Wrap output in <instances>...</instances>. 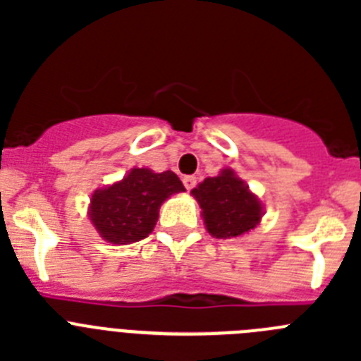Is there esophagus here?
I'll use <instances>...</instances> for the list:
<instances>
[{"label":"esophagus","instance_id":"1","mask_svg":"<svg viewBox=\"0 0 361 361\" xmlns=\"http://www.w3.org/2000/svg\"><path fill=\"white\" fill-rule=\"evenodd\" d=\"M183 183H184V186H186V190L191 191L193 188H195L197 177H195V175H186V177L183 178Z\"/></svg>","mask_w":361,"mask_h":361}]
</instances>
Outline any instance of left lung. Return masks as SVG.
<instances>
[{
	"instance_id": "obj_1",
	"label": "left lung",
	"mask_w": 361,
	"mask_h": 361,
	"mask_svg": "<svg viewBox=\"0 0 361 361\" xmlns=\"http://www.w3.org/2000/svg\"><path fill=\"white\" fill-rule=\"evenodd\" d=\"M191 195L202 209L204 226L216 238L240 237L257 228L264 215L262 202L231 168L204 178Z\"/></svg>"
}]
</instances>
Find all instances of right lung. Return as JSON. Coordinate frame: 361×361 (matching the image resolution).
Segmentation results:
<instances>
[{
	"label": "right lung",
	"mask_w": 361,
	"mask_h": 361,
	"mask_svg": "<svg viewBox=\"0 0 361 361\" xmlns=\"http://www.w3.org/2000/svg\"><path fill=\"white\" fill-rule=\"evenodd\" d=\"M180 191L186 190L173 171L133 168L119 183L94 191L88 216L106 242L132 244L148 237L157 224L161 204Z\"/></svg>",
	"instance_id": "right-lung-1"
}]
</instances>
